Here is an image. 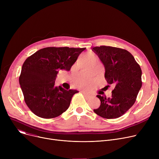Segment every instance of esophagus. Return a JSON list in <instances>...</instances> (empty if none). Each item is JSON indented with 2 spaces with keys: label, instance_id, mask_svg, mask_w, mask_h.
Wrapping results in <instances>:
<instances>
[{
  "label": "esophagus",
  "instance_id": "obj_1",
  "mask_svg": "<svg viewBox=\"0 0 159 159\" xmlns=\"http://www.w3.org/2000/svg\"><path fill=\"white\" fill-rule=\"evenodd\" d=\"M82 93H84V95H86V96H89V95H89V93H87L86 92H84V91H82Z\"/></svg>",
  "mask_w": 159,
  "mask_h": 159
}]
</instances>
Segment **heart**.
I'll return each instance as SVG.
<instances>
[{
    "label": "heart",
    "instance_id": "obj_1",
    "mask_svg": "<svg viewBox=\"0 0 159 159\" xmlns=\"http://www.w3.org/2000/svg\"><path fill=\"white\" fill-rule=\"evenodd\" d=\"M89 80H86V79H81L78 81L77 82V85L79 86H87L89 84Z\"/></svg>",
    "mask_w": 159,
    "mask_h": 159
}]
</instances>
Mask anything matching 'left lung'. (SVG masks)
<instances>
[{
	"label": "left lung",
	"instance_id": "1",
	"mask_svg": "<svg viewBox=\"0 0 159 159\" xmlns=\"http://www.w3.org/2000/svg\"><path fill=\"white\" fill-rule=\"evenodd\" d=\"M93 51L104 66L107 82L114 87L111 98L97 95L101 105L93 111L105 119L119 118L136 101L143 84L141 68L126 49L101 46L93 48Z\"/></svg>",
	"mask_w": 159,
	"mask_h": 159
}]
</instances>
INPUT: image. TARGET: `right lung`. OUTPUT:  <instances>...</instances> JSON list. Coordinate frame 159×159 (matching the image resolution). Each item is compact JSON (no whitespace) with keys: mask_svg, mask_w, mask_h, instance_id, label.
Segmentation results:
<instances>
[{"mask_svg":"<svg viewBox=\"0 0 159 159\" xmlns=\"http://www.w3.org/2000/svg\"><path fill=\"white\" fill-rule=\"evenodd\" d=\"M85 48L48 47L39 49L24 62L19 84L24 101L39 117L52 119L66 111L76 89L56 87L55 80L61 70L70 71Z\"/></svg>","mask_w":159,"mask_h":159,"instance_id":"1","label":"right lung"}]
</instances>
